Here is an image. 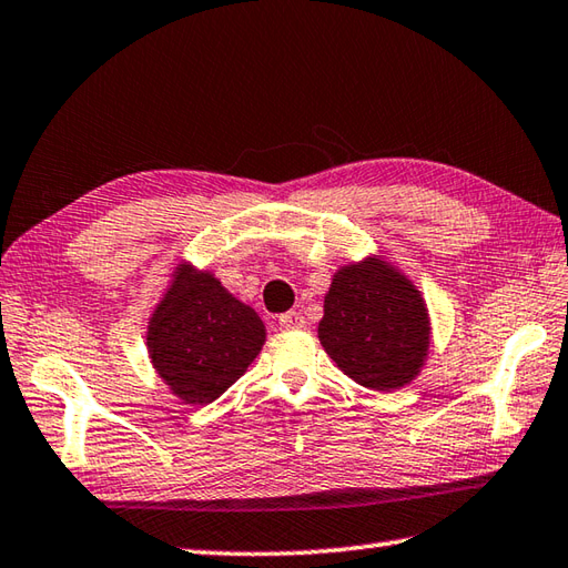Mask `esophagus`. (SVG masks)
Returning a JSON list of instances; mask_svg holds the SVG:
<instances>
[{
	"label": "esophagus",
	"instance_id": "34e87169",
	"mask_svg": "<svg viewBox=\"0 0 568 568\" xmlns=\"http://www.w3.org/2000/svg\"><path fill=\"white\" fill-rule=\"evenodd\" d=\"M277 322H281L283 329H300V327H305L303 313H295V310H291V313H285V315L277 317Z\"/></svg>",
	"mask_w": 568,
	"mask_h": 568
}]
</instances>
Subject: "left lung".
<instances>
[{"label": "left lung", "mask_w": 568, "mask_h": 568, "mask_svg": "<svg viewBox=\"0 0 568 568\" xmlns=\"http://www.w3.org/2000/svg\"><path fill=\"white\" fill-rule=\"evenodd\" d=\"M317 337L349 379L374 392H396L428 359L426 300L396 265L369 255L332 275Z\"/></svg>", "instance_id": "8db88e82"}]
</instances>
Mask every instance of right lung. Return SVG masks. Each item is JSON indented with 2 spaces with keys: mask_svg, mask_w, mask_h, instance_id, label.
<instances>
[{
  "mask_svg": "<svg viewBox=\"0 0 568 568\" xmlns=\"http://www.w3.org/2000/svg\"><path fill=\"white\" fill-rule=\"evenodd\" d=\"M265 342L258 313L211 271L180 263L148 322L154 372L182 404L206 406L236 384Z\"/></svg>",
  "mask_w": 568,
  "mask_h": 568,
  "instance_id": "1",
  "label": "right lung"
}]
</instances>
